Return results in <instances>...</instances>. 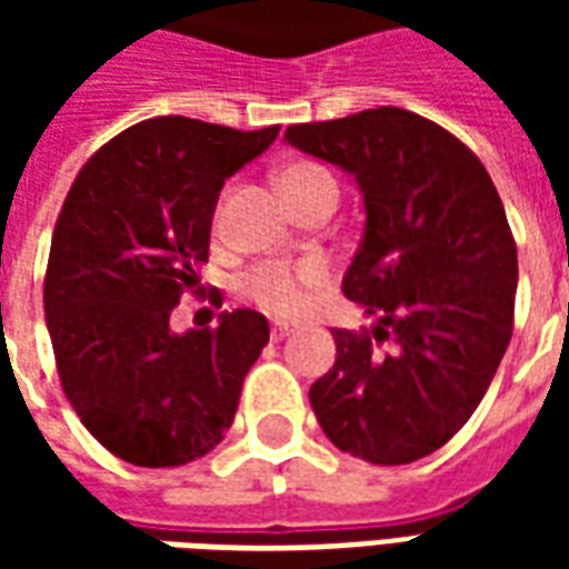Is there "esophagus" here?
I'll return each mask as SVG.
<instances>
[{
  "label": "esophagus",
  "instance_id": "1",
  "mask_svg": "<svg viewBox=\"0 0 569 569\" xmlns=\"http://www.w3.org/2000/svg\"><path fill=\"white\" fill-rule=\"evenodd\" d=\"M296 332V329H292V326H289V322H273L271 326V341H283V338H289V335Z\"/></svg>",
  "mask_w": 569,
  "mask_h": 569
}]
</instances>
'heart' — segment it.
Instances as JSON below:
<instances>
[{"label":"heart","mask_w":569,"mask_h":569,"mask_svg":"<svg viewBox=\"0 0 569 569\" xmlns=\"http://www.w3.org/2000/svg\"><path fill=\"white\" fill-rule=\"evenodd\" d=\"M286 198H296L298 191L317 186H335L332 173L320 163H292L277 176ZM322 280L317 264L305 268H283V264H259L240 280V292L256 301L259 308L271 310L277 317H296L308 305V292Z\"/></svg>","instance_id":"b5f03b06"}]
</instances>
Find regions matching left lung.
I'll return each instance as SVG.
<instances>
[{"instance_id":"obj_1","label":"left lung","mask_w":569,"mask_h":569,"mask_svg":"<svg viewBox=\"0 0 569 569\" xmlns=\"http://www.w3.org/2000/svg\"><path fill=\"white\" fill-rule=\"evenodd\" d=\"M286 142L353 176L366 203L341 289L375 326L335 329L313 415L345 453L415 463L472 418L512 338L518 252L500 194L463 142L396 106L292 124Z\"/></svg>"}]
</instances>
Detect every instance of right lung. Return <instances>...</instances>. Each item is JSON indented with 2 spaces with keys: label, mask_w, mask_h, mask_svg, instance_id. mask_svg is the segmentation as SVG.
I'll list each match as a JSON object with an SVG mask.
<instances>
[{
  "label": "right lung",
  "mask_w": 569,
  "mask_h": 569,
  "mask_svg": "<svg viewBox=\"0 0 569 569\" xmlns=\"http://www.w3.org/2000/svg\"><path fill=\"white\" fill-rule=\"evenodd\" d=\"M280 128L234 130L161 116L106 142L69 188L44 273V322L69 406L133 466L210 453L234 420L243 378L268 345L259 310L216 329H170L198 286L224 179Z\"/></svg>",
  "instance_id": "add662e5"
}]
</instances>
